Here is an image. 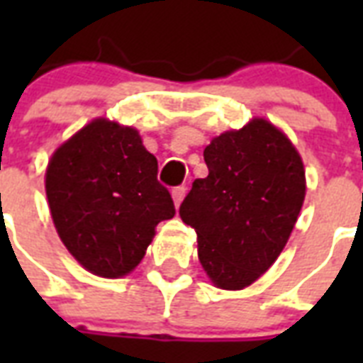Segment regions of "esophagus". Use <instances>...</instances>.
Returning <instances> with one entry per match:
<instances>
[{"label":"esophagus","mask_w":363,"mask_h":363,"mask_svg":"<svg viewBox=\"0 0 363 363\" xmlns=\"http://www.w3.org/2000/svg\"><path fill=\"white\" fill-rule=\"evenodd\" d=\"M171 196H173V203H175V207H179V205L182 203L184 196H186V186L173 188V190H171Z\"/></svg>","instance_id":"34e87169"}]
</instances>
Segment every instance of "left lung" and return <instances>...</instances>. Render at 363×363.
I'll return each instance as SVG.
<instances>
[{"instance_id":"obj_1","label":"left lung","mask_w":363,"mask_h":363,"mask_svg":"<svg viewBox=\"0 0 363 363\" xmlns=\"http://www.w3.org/2000/svg\"><path fill=\"white\" fill-rule=\"evenodd\" d=\"M209 175L181 203L198 233V256L213 284L241 290L279 258L305 199V169L290 139L254 118L203 150Z\"/></svg>"}]
</instances>
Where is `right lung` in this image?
I'll return each instance as SVG.
<instances>
[{
	"mask_svg": "<svg viewBox=\"0 0 363 363\" xmlns=\"http://www.w3.org/2000/svg\"><path fill=\"white\" fill-rule=\"evenodd\" d=\"M158 160L130 125L96 118L52 154L45 188L65 248L90 273L128 275L162 220L175 216Z\"/></svg>",
	"mask_w": 363,
	"mask_h": 363,
	"instance_id": "right-lung-1",
	"label": "right lung"
}]
</instances>
